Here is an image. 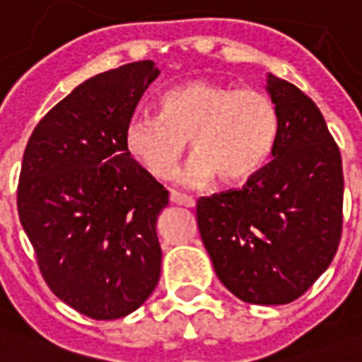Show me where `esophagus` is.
<instances>
[{
	"instance_id": "esophagus-1",
	"label": "esophagus",
	"mask_w": 362,
	"mask_h": 362,
	"mask_svg": "<svg viewBox=\"0 0 362 362\" xmlns=\"http://www.w3.org/2000/svg\"><path fill=\"white\" fill-rule=\"evenodd\" d=\"M170 200L173 202V204H179V206H187V208H192L194 204H197L192 197H189V194H183V192H175V191L170 194Z\"/></svg>"
}]
</instances>
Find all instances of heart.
Masks as SVG:
<instances>
[{"instance_id": "obj_1", "label": "heart", "mask_w": 362, "mask_h": 362, "mask_svg": "<svg viewBox=\"0 0 362 362\" xmlns=\"http://www.w3.org/2000/svg\"><path fill=\"white\" fill-rule=\"evenodd\" d=\"M278 136V105L266 92L197 78L165 92L160 115H133L125 148L152 177L165 179L191 139L197 152L177 173L179 183L204 185L220 175L221 183L241 185L268 163Z\"/></svg>"}]
</instances>
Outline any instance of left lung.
Segmentation results:
<instances>
[{"label":"left lung","instance_id":"1","mask_svg":"<svg viewBox=\"0 0 362 362\" xmlns=\"http://www.w3.org/2000/svg\"><path fill=\"white\" fill-rule=\"evenodd\" d=\"M278 105L274 160L239 191L200 197L197 221L216 276L252 305H287L326 272L341 237V154L316 104L268 75Z\"/></svg>","mask_w":362,"mask_h":362}]
</instances>
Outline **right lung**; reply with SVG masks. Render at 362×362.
I'll return each mask as SVG.
<instances>
[{"instance_id":"1","label":"right lung","mask_w":362,"mask_h":362,"mask_svg":"<svg viewBox=\"0 0 362 362\" xmlns=\"http://www.w3.org/2000/svg\"><path fill=\"white\" fill-rule=\"evenodd\" d=\"M160 75L127 63L78 84L28 139L17 208L47 287L94 320L131 315L162 270L156 220L168 191L125 148V129Z\"/></svg>"}]
</instances>
